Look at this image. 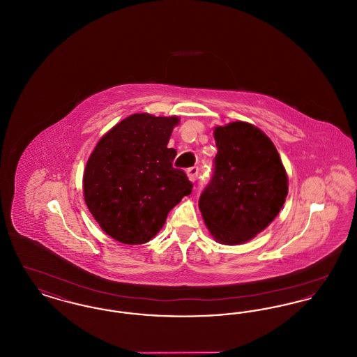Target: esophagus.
<instances>
[{"instance_id": "obj_1", "label": "esophagus", "mask_w": 357, "mask_h": 357, "mask_svg": "<svg viewBox=\"0 0 357 357\" xmlns=\"http://www.w3.org/2000/svg\"><path fill=\"white\" fill-rule=\"evenodd\" d=\"M187 175H188V178H190L191 182H195L197 178H198V175H199V167H198V166L190 167V169L187 170Z\"/></svg>"}]
</instances>
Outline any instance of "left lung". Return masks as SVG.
Returning <instances> with one entry per match:
<instances>
[{
	"label": "left lung",
	"instance_id": "obj_1",
	"mask_svg": "<svg viewBox=\"0 0 357 357\" xmlns=\"http://www.w3.org/2000/svg\"><path fill=\"white\" fill-rule=\"evenodd\" d=\"M218 153L199 210L210 233L226 245L246 242L277 217L288 178L272 140L257 127L234 121L217 127Z\"/></svg>",
	"mask_w": 357,
	"mask_h": 357
}]
</instances>
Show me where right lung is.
Segmentation results:
<instances>
[{
	"label": "right lung",
	"instance_id": "add662e5",
	"mask_svg": "<svg viewBox=\"0 0 357 357\" xmlns=\"http://www.w3.org/2000/svg\"><path fill=\"white\" fill-rule=\"evenodd\" d=\"M178 118L135 114L99 140L84 171L85 204L109 237L127 245L149 242L171 208L190 195L186 172L172 166L169 149Z\"/></svg>",
	"mask_w": 357,
	"mask_h": 357
}]
</instances>
